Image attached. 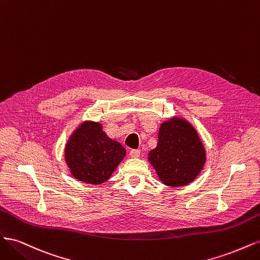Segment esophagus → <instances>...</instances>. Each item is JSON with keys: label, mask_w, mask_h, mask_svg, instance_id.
Segmentation results:
<instances>
[{"label": "esophagus", "mask_w": 260, "mask_h": 260, "mask_svg": "<svg viewBox=\"0 0 260 260\" xmlns=\"http://www.w3.org/2000/svg\"><path fill=\"white\" fill-rule=\"evenodd\" d=\"M140 154L141 152L139 151V149H131L129 155L132 157V158H138V157H140Z\"/></svg>", "instance_id": "obj_1"}]
</instances>
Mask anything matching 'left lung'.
<instances>
[{
	"mask_svg": "<svg viewBox=\"0 0 260 260\" xmlns=\"http://www.w3.org/2000/svg\"><path fill=\"white\" fill-rule=\"evenodd\" d=\"M148 161L164 184L178 187L199 176L206 153L193 125L183 118L174 117L160 124L158 143L148 153Z\"/></svg>",
	"mask_w": 260,
	"mask_h": 260,
	"instance_id": "obj_1",
	"label": "left lung"
}]
</instances>
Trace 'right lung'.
I'll return each mask as SVG.
<instances>
[{"mask_svg":"<svg viewBox=\"0 0 260 260\" xmlns=\"http://www.w3.org/2000/svg\"><path fill=\"white\" fill-rule=\"evenodd\" d=\"M125 156L123 146L109 139L100 122L84 121L70 136L65 160L70 174L89 184L105 182Z\"/></svg>","mask_w":260,"mask_h":260,"instance_id":"add662e5","label":"right lung"}]
</instances>
